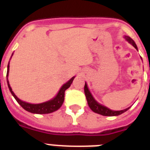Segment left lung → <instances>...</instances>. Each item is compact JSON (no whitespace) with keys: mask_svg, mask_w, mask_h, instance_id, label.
Listing matches in <instances>:
<instances>
[{"mask_svg":"<svg viewBox=\"0 0 150 150\" xmlns=\"http://www.w3.org/2000/svg\"><path fill=\"white\" fill-rule=\"evenodd\" d=\"M125 40L128 41V43H130L136 50H138L137 46H136V44H135V43L134 42V40H133L132 39L127 36H125ZM84 92L89 107H90V109H91L93 111L96 113V114H101V115H103V116H118L120 114H123L124 112L127 111V110L130 108V107H128V108H126V109L125 110H112L107 108V107L103 106V105H101L100 103H99L93 98V96H92L91 93H90V91H89V89H88L86 82L85 83Z\"/></svg>","mask_w":150,"mask_h":150,"instance_id":"1","label":"left lung"}]
</instances>
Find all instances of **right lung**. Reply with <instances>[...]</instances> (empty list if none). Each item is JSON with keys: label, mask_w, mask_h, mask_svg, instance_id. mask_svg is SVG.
<instances>
[{"label": "right lung", "mask_w": 150, "mask_h": 150, "mask_svg": "<svg viewBox=\"0 0 150 150\" xmlns=\"http://www.w3.org/2000/svg\"><path fill=\"white\" fill-rule=\"evenodd\" d=\"M13 55V54H12ZM8 72H9V63L8 64V71H7V82H8V88L10 90L11 93L12 94V96L15 97L20 106L25 109L27 111L33 113V114H50L52 112H54L57 110L61 107V105L63 104L64 100V92L67 89H68L70 87L71 84L72 83L73 80L75 79V76L71 79L68 82H66L65 84H64L61 88L59 90L58 93L57 94V96L53 98L52 100L47 101V102L41 103H37V104H33V103H26L22 101L20 99H18L17 96H15V94L14 93V92L12 91V89L11 88L9 82H8Z\"/></svg>", "instance_id": "right-lung-1"}]
</instances>
